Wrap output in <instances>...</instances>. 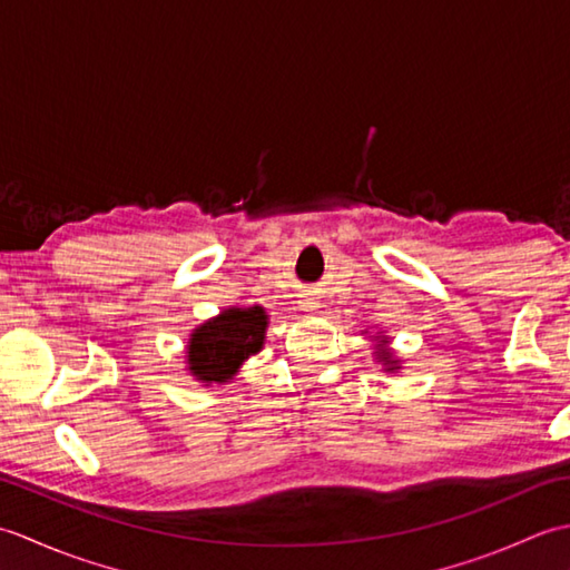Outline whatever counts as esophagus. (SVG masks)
<instances>
[{
	"mask_svg": "<svg viewBox=\"0 0 570 570\" xmlns=\"http://www.w3.org/2000/svg\"><path fill=\"white\" fill-rule=\"evenodd\" d=\"M298 304H301V306H304V311H313V308H316V306H318V301H316V298H311V296H304V298H301V301H298Z\"/></svg>",
	"mask_w": 570,
	"mask_h": 570,
	"instance_id": "1",
	"label": "esophagus"
}]
</instances>
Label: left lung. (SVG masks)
I'll return each instance as SVG.
<instances>
[{"mask_svg": "<svg viewBox=\"0 0 570 570\" xmlns=\"http://www.w3.org/2000/svg\"><path fill=\"white\" fill-rule=\"evenodd\" d=\"M380 357L386 362V365H392V360H390V353H386V350H382L380 353ZM390 370H394V367H390Z\"/></svg>", "mask_w": 570, "mask_h": 570, "instance_id": "8db88e82", "label": "left lung"}]
</instances>
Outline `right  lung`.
<instances>
[{"label": "right lung", "instance_id": "1", "mask_svg": "<svg viewBox=\"0 0 570 570\" xmlns=\"http://www.w3.org/2000/svg\"><path fill=\"white\" fill-rule=\"evenodd\" d=\"M266 313L262 306L229 308L220 318L203 323L188 345L190 372L203 382H227L242 360L257 353L264 341Z\"/></svg>", "mask_w": 570, "mask_h": 570}]
</instances>
